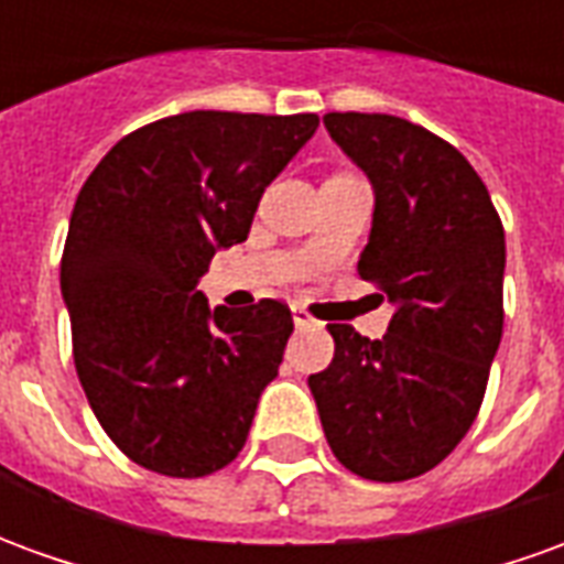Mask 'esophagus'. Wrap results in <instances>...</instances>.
Segmentation results:
<instances>
[{
	"label": "esophagus",
	"instance_id": "obj_1",
	"mask_svg": "<svg viewBox=\"0 0 564 564\" xmlns=\"http://www.w3.org/2000/svg\"><path fill=\"white\" fill-rule=\"evenodd\" d=\"M293 323H295V326H299V329H302V326H314V317L307 314L305 307L295 305V307H293Z\"/></svg>",
	"mask_w": 564,
	"mask_h": 564
}]
</instances>
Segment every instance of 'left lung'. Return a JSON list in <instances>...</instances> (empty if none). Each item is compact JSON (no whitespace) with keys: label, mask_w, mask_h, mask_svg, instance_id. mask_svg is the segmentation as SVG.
<instances>
[{"label":"left lung","mask_w":564,"mask_h":564,"mask_svg":"<svg viewBox=\"0 0 564 564\" xmlns=\"http://www.w3.org/2000/svg\"><path fill=\"white\" fill-rule=\"evenodd\" d=\"M323 123L375 186L359 278L392 319L378 341L329 323L335 356L307 387L335 459L399 484L447 459L480 411L505 326V229L471 162L429 129L359 111Z\"/></svg>","instance_id":"1"}]
</instances>
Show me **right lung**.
I'll return each instance as SVG.
<instances>
[{
  "instance_id": "1",
  "label": "right lung",
  "mask_w": 564,
  "mask_h": 564,
  "mask_svg": "<svg viewBox=\"0 0 564 564\" xmlns=\"http://www.w3.org/2000/svg\"><path fill=\"white\" fill-rule=\"evenodd\" d=\"M317 115L186 111L129 132L80 186L59 262L80 387L108 437L165 477L241 453L293 314L208 307L198 278L241 245Z\"/></svg>"
}]
</instances>
